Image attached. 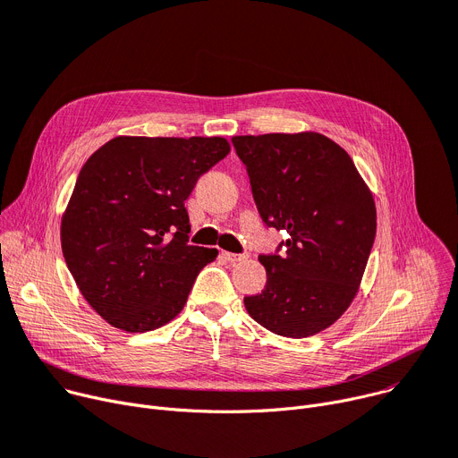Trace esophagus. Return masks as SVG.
Returning a JSON list of instances; mask_svg holds the SVG:
<instances>
[{
	"mask_svg": "<svg viewBox=\"0 0 458 458\" xmlns=\"http://www.w3.org/2000/svg\"><path fill=\"white\" fill-rule=\"evenodd\" d=\"M225 259H228L230 263H239V261H245L249 256L247 254H232V252H223Z\"/></svg>",
	"mask_w": 458,
	"mask_h": 458,
	"instance_id": "esophagus-1",
	"label": "esophagus"
}]
</instances>
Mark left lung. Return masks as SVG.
<instances>
[{"mask_svg":"<svg viewBox=\"0 0 458 458\" xmlns=\"http://www.w3.org/2000/svg\"><path fill=\"white\" fill-rule=\"evenodd\" d=\"M267 226L287 230L285 252L259 256L267 285L245 296L268 331L303 339L353 301L376 237V202L348 152L318 132L233 136Z\"/></svg>","mask_w":458,"mask_h":458,"instance_id":"1","label":"left lung"}]
</instances>
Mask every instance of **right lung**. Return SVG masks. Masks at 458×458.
Wrapping results in <instances>:
<instances>
[{
  "mask_svg": "<svg viewBox=\"0 0 458 458\" xmlns=\"http://www.w3.org/2000/svg\"><path fill=\"white\" fill-rule=\"evenodd\" d=\"M228 140L117 136L82 165L60 242L84 300L110 326L152 331L184 310L217 249L188 242L184 202Z\"/></svg>",
  "mask_w": 458,
  "mask_h": 458,
  "instance_id": "obj_1",
  "label": "right lung"
}]
</instances>
